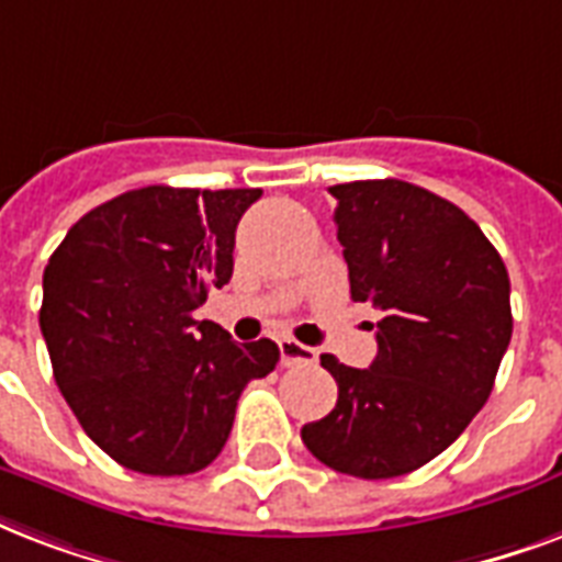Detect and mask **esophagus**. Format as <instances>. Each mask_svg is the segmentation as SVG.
<instances>
[{
    "label": "esophagus",
    "mask_w": 562,
    "mask_h": 562,
    "mask_svg": "<svg viewBox=\"0 0 562 562\" xmlns=\"http://www.w3.org/2000/svg\"><path fill=\"white\" fill-rule=\"evenodd\" d=\"M280 357L282 366H312L318 353L306 345H300L297 338H280Z\"/></svg>",
    "instance_id": "34e87169"
}]
</instances>
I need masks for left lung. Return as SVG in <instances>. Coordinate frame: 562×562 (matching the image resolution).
I'll return each instance as SVG.
<instances>
[{
	"mask_svg": "<svg viewBox=\"0 0 562 562\" xmlns=\"http://www.w3.org/2000/svg\"><path fill=\"white\" fill-rule=\"evenodd\" d=\"M350 297L374 303L371 368L321 366L338 401L303 424V445L333 471L383 481L422 469L490 397L509 336V277L481 226L401 179L333 186Z\"/></svg>",
	"mask_w": 562,
	"mask_h": 562,
	"instance_id": "1",
	"label": "left lung"
}]
</instances>
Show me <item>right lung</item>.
Wrapping results in <instances>:
<instances>
[{"label": "right lung", "mask_w": 562, "mask_h": 562, "mask_svg": "<svg viewBox=\"0 0 562 562\" xmlns=\"http://www.w3.org/2000/svg\"><path fill=\"white\" fill-rule=\"evenodd\" d=\"M259 188L147 186L79 217L43 271L41 333L55 383L111 460L153 477L224 451L244 385L280 362L196 321L233 277L235 226Z\"/></svg>", "instance_id": "1"}]
</instances>
